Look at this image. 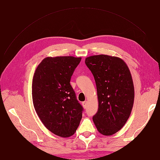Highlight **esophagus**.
<instances>
[{"label": "esophagus", "instance_id": "obj_1", "mask_svg": "<svg viewBox=\"0 0 160 160\" xmlns=\"http://www.w3.org/2000/svg\"><path fill=\"white\" fill-rule=\"evenodd\" d=\"M87 104H88V102H87V101H83V102H82V105H83V107L85 109L87 108Z\"/></svg>", "mask_w": 160, "mask_h": 160}]
</instances>
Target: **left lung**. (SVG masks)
Masks as SVG:
<instances>
[{"label":"left lung","instance_id":"8db88e82","mask_svg":"<svg viewBox=\"0 0 160 160\" xmlns=\"http://www.w3.org/2000/svg\"><path fill=\"white\" fill-rule=\"evenodd\" d=\"M85 64L95 81L99 108L93 121L98 132L111 135L129 118L134 102V86L130 71L118 57L98 55L87 57Z\"/></svg>","mask_w":160,"mask_h":160}]
</instances>
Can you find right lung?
I'll return each instance as SVG.
<instances>
[{
    "label": "right lung",
    "mask_w": 160,
    "mask_h": 160,
    "mask_svg": "<svg viewBox=\"0 0 160 160\" xmlns=\"http://www.w3.org/2000/svg\"><path fill=\"white\" fill-rule=\"evenodd\" d=\"M81 57H48L38 65L32 83L36 113L47 129L58 136L73 135L82 118L83 108L70 84Z\"/></svg>",
    "instance_id": "1"
}]
</instances>
